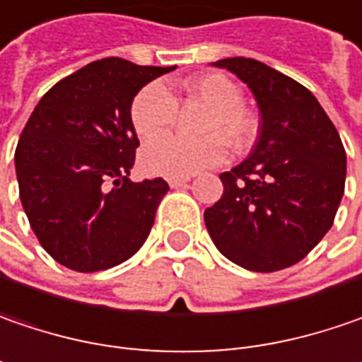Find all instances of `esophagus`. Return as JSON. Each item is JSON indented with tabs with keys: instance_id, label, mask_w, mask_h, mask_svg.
<instances>
[{
	"instance_id": "34e87169",
	"label": "esophagus",
	"mask_w": 362,
	"mask_h": 362,
	"mask_svg": "<svg viewBox=\"0 0 362 362\" xmlns=\"http://www.w3.org/2000/svg\"><path fill=\"white\" fill-rule=\"evenodd\" d=\"M190 182V178H170L168 184H170V188H180V186H186Z\"/></svg>"
}]
</instances>
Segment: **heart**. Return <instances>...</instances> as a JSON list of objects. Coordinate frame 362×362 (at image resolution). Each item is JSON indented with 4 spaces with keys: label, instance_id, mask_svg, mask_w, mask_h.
Returning <instances> with one entry per match:
<instances>
[{
    "label": "heart",
    "instance_id": "obj_1",
    "mask_svg": "<svg viewBox=\"0 0 362 362\" xmlns=\"http://www.w3.org/2000/svg\"><path fill=\"white\" fill-rule=\"evenodd\" d=\"M186 96L209 106L202 117L201 133H211L194 141L161 137L176 120V98L163 83H149L131 104V122L143 141L149 143L141 153V165L147 174L163 178H188L225 160L227 143L235 149L245 147L256 135V120L244 108V96L238 83L223 74H206L188 79Z\"/></svg>",
    "mask_w": 362,
    "mask_h": 362
}]
</instances>
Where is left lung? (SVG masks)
<instances>
[{
    "label": "left lung",
    "mask_w": 362,
    "mask_h": 362,
    "mask_svg": "<svg viewBox=\"0 0 362 362\" xmlns=\"http://www.w3.org/2000/svg\"><path fill=\"white\" fill-rule=\"evenodd\" d=\"M256 98L260 135L250 156L221 174L223 197L204 211L217 250L233 264L274 272L303 260L334 223L346 153L315 96L256 59L213 63Z\"/></svg>",
    "instance_id": "8db88e82"
}]
</instances>
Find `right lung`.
I'll list each match as a JSON object with an SVG mask.
<instances>
[{"mask_svg":"<svg viewBox=\"0 0 362 362\" xmlns=\"http://www.w3.org/2000/svg\"><path fill=\"white\" fill-rule=\"evenodd\" d=\"M174 69L100 59L36 104L13 161L24 213L59 264L98 272L145 244L168 182L129 180L139 147L131 104L143 86Z\"/></svg>","mask_w":362,"mask_h":362,"instance_id":"add662e5","label":"right lung"}]
</instances>
